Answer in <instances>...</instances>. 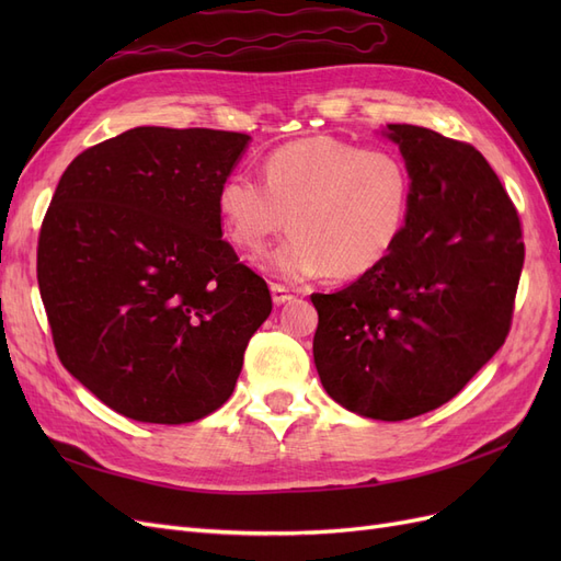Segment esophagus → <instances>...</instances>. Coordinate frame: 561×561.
I'll return each mask as SVG.
<instances>
[{"label":"esophagus","instance_id":"1","mask_svg":"<svg viewBox=\"0 0 561 561\" xmlns=\"http://www.w3.org/2000/svg\"><path fill=\"white\" fill-rule=\"evenodd\" d=\"M271 297H274V304H276V307H280V304H287V301H290L295 295H293V290H287L285 285H280V283H271Z\"/></svg>","mask_w":561,"mask_h":561}]
</instances>
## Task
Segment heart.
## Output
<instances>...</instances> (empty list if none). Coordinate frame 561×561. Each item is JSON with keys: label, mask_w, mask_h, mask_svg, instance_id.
I'll return each mask as SVG.
<instances>
[{"label": "heart", "mask_w": 561, "mask_h": 561, "mask_svg": "<svg viewBox=\"0 0 561 561\" xmlns=\"http://www.w3.org/2000/svg\"><path fill=\"white\" fill-rule=\"evenodd\" d=\"M262 175L264 182L227 175L217 215L227 239L250 252L287 225L290 239L262 257V266L285 280L322 271L332 278L369 274L393 252L410 217L412 173L386 147L311 135L271 149Z\"/></svg>", "instance_id": "heart-1"}]
</instances>
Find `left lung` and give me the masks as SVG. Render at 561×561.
I'll list each match as a JSON object with an SVG mask.
<instances>
[{"instance_id": "8db88e82", "label": "left lung", "mask_w": 561, "mask_h": 561, "mask_svg": "<svg viewBox=\"0 0 561 561\" xmlns=\"http://www.w3.org/2000/svg\"><path fill=\"white\" fill-rule=\"evenodd\" d=\"M412 173L393 252L332 295L313 293V360L348 412L404 421L449 402L511 332L524 264L515 203L478 149L388 124Z\"/></svg>"}]
</instances>
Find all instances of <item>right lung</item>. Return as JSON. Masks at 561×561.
I'll use <instances>...</instances> for the list:
<instances>
[{
  "instance_id": "obj_1",
  "label": "right lung",
  "mask_w": 561,
  "mask_h": 561,
  "mask_svg": "<svg viewBox=\"0 0 561 561\" xmlns=\"http://www.w3.org/2000/svg\"><path fill=\"white\" fill-rule=\"evenodd\" d=\"M248 140L140 126L81 151L56 186L39 295L62 367L118 414L192 423L233 393L274 307L217 215L219 184Z\"/></svg>"
}]
</instances>
